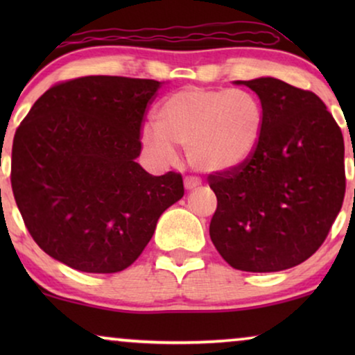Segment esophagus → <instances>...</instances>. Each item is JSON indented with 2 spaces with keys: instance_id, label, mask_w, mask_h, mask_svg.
Returning a JSON list of instances; mask_svg holds the SVG:
<instances>
[{
  "instance_id": "esophagus-1",
  "label": "esophagus",
  "mask_w": 355,
  "mask_h": 355,
  "mask_svg": "<svg viewBox=\"0 0 355 355\" xmlns=\"http://www.w3.org/2000/svg\"><path fill=\"white\" fill-rule=\"evenodd\" d=\"M198 186H200V179L196 176H187L184 179V187H186L187 191H192V189H196Z\"/></svg>"
}]
</instances>
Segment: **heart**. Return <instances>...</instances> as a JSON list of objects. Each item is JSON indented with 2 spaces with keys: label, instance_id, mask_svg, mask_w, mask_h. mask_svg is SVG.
Returning <instances> with one entry per match:
<instances>
[{
  "label": "heart",
  "instance_id": "obj_1",
  "mask_svg": "<svg viewBox=\"0 0 355 355\" xmlns=\"http://www.w3.org/2000/svg\"><path fill=\"white\" fill-rule=\"evenodd\" d=\"M153 128L142 137L152 157L168 159L174 147L186 148L193 168L223 173L254 157L263 139L265 111L250 92L186 87L158 105Z\"/></svg>",
  "mask_w": 355,
  "mask_h": 355
}]
</instances>
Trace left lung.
Here are the masks:
<instances>
[{
  "label": "left lung",
  "mask_w": 355,
  "mask_h": 355,
  "mask_svg": "<svg viewBox=\"0 0 355 355\" xmlns=\"http://www.w3.org/2000/svg\"><path fill=\"white\" fill-rule=\"evenodd\" d=\"M236 84L259 95L265 132L245 164L208 176L211 242L236 270L293 268L320 249L343 207V132L313 92L275 77Z\"/></svg>",
  "instance_id": "8db88e82"
}]
</instances>
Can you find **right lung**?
Listing matches in <instances>:
<instances>
[{
    "instance_id": "add662e5",
    "label": "right lung",
    "mask_w": 355,
    "mask_h": 355,
    "mask_svg": "<svg viewBox=\"0 0 355 355\" xmlns=\"http://www.w3.org/2000/svg\"><path fill=\"white\" fill-rule=\"evenodd\" d=\"M162 82L87 76L53 85L16 130L11 186L26 227L53 259L85 273H118L184 196L182 176L135 162Z\"/></svg>"
}]
</instances>
